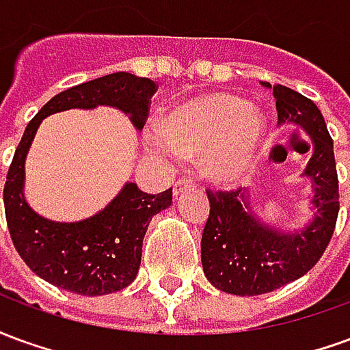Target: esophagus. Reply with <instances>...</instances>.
Instances as JSON below:
<instances>
[{
    "instance_id": "1",
    "label": "esophagus",
    "mask_w": 350,
    "mask_h": 350,
    "mask_svg": "<svg viewBox=\"0 0 350 350\" xmlns=\"http://www.w3.org/2000/svg\"><path fill=\"white\" fill-rule=\"evenodd\" d=\"M191 187H195L193 180H189V178H182V180H178V182L174 183V187H172V193H174V197H180L183 191L191 189Z\"/></svg>"
}]
</instances>
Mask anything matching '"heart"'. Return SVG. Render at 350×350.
<instances>
[{
    "label": "heart",
    "mask_w": 350,
    "mask_h": 350,
    "mask_svg": "<svg viewBox=\"0 0 350 350\" xmlns=\"http://www.w3.org/2000/svg\"><path fill=\"white\" fill-rule=\"evenodd\" d=\"M264 137V120L250 103L230 93H208L176 107L146 144L165 159L200 155L202 174L236 185L250 174Z\"/></svg>",
    "instance_id": "b5f03b06"
}]
</instances>
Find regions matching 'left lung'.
<instances>
[{
    "instance_id": "8db88e82",
    "label": "left lung",
    "mask_w": 350,
    "mask_h": 350,
    "mask_svg": "<svg viewBox=\"0 0 350 350\" xmlns=\"http://www.w3.org/2000/svg\"><path fill=\"white\" fill-rule=\"evenodd\" d=\"M273 90L278 122L300 125L313 142V153L301 176L311 180L313 217L300 230H279L258 219L250 195L236 191H208L210 215L206 221L200 257L208 281L223 293L257 296L275 291L308 273L336 228L339 187L334 142L317 105L286 86Z\"/></svg>"
}]
</instances>
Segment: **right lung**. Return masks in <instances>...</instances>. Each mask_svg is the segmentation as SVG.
Wrapping results in <instances>:
<instances>
[{"label": "right lung", "mask_w": 350, "mask_h": 350, "mask_svg": "<svg viewBox=\"0 0 350 350\" xmlns=\"http://www.w3.org/2000/svg\"><path fill=\"white\" fill-rule=\"evenodd\" d=\"M157 86L131 72H112L57 93L27 123L14 152L3 189L5 217L22 260L52 285L84 296L122 291L138 273L142 240L155 213L172 204V189L148 195L127 182L99 213L75 223L50 221L24 197V167L41 122L69 108L114 107L142 131Z\"/></svg>", "instance_id": "add662e5"}]
</instances>
